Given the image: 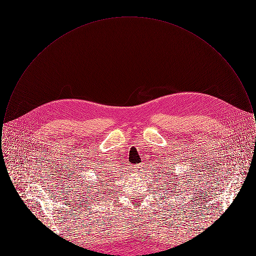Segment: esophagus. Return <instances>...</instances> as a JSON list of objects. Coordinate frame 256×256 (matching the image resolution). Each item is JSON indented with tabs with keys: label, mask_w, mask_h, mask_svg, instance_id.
Returning <instances> with one entry per match:
<instances>
[{
	"label": "esophagus",
	"mask_w": 256,
	"mask_h": 256,
	"mask_svg": "<svg viewBox=\"0 0 256 256\" xmlns=\"http://www.w3.org/2000/svg\"><path fill=\"white\" fill-rule=\"evenodd\" d=\"M135 168L137 169L136 170H140V169H141V165H136V166H135Z\"/></svg>",
	"instance_id": "esophagus-1"
}]
</instances>
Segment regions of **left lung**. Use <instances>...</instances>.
<instances>
[{
    "instance_id": "obj_1",
    "label": "left lung",
    "mask_w": 256,
    "mask_h": 256,
    "mask_svg": "<svg viewBox=\"0 0 256 256\" xmlns=\"http://www.w3.org/2000/svg\"><path fill=\"white\" fill-rule=\"evenodd\" d=\"M174 183H176V182H174ZM174 183H172V184H174Z\"/></svg>"
}]
</instances>
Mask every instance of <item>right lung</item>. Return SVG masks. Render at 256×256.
<instances>
[{
    "label": "right lung",
    "instance_id": "add662e5",
    "mask_svg": "<svg viewBox=\"0 0 256 256\" xmlns=\"http://www.w3.org/2000/svg\"><path fill=\"white\" fill-rule=\"evenodd\" d=\"M106 184H108V183H106Z\"/></svg>",
    "mask_w": 256,
    "mask_h": 256
}]
</instances>
